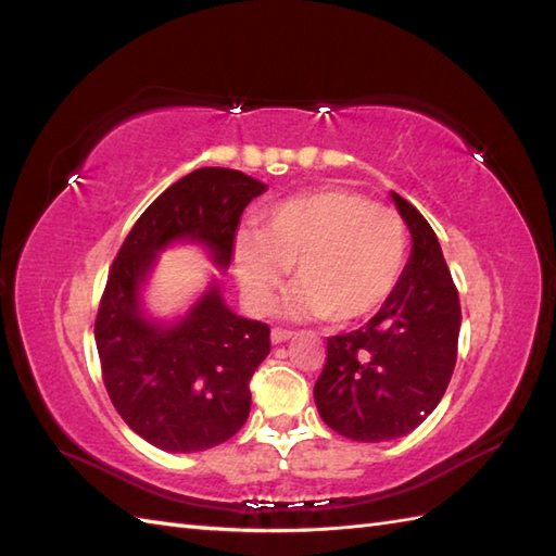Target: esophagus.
Masks as SVG:
<instances>
[{"label": "esophagus", "mask_w": 556, "mask_h": 556, "mask_svg": "<svg viewBox=\"0 0 556 556\" xmlns=\"http://www.w3.org/2000/svg\"><path fill=\"white\" fill-rule=\"evenodd\" d=\"M271 344H281V341H287L293 337V332H289V329H281V327H275L271 329Z\"/></svg>", "instance_id": "obj_1"}]
</instances>
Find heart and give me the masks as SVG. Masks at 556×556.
Wrapping results in <instances>:
<instances>
[{"label": "heart", "instance_id": "1", "mask_svg": "<svg viewBox=\"0 0 556 556\" xmlns=\"http://www.w3.org/2000/svg\"><path fill=\"white\" fill-rule=\"evenodd\" d=\"M406 248V224L396 210L346 188H320L281 200L260 219L257 233L239 236L236 275L248 305L265 313L289 265H296L289 311L353 325L392 296Z\"/></svg>", "mask_w": 556, "mask_h": 556}]
</instances>
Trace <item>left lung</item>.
Wrapping results in <instances>:
<instances>
[{
  "mask_svg": "<svg viewBox=\"0 0 556 556\" xmlns=\"http://www.w3.org/2000/svg\"><path fill=\"white\" fill-rule=\"evenodd\" d=\"M413 251L387 303L361 329L327 339L315 404L334 432L356 442L408 434L452 380L460 303L440 241L408 200L392 193Z\"/></svg>",
  "mask_w": 556,
  "mask_h": 556,
  "instance_id": "1",
  "label": "left lung"
}]
</instances>
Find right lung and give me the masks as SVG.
<instances>
[{
	"instance_id": "obj_1",
	"label": "right lung",
	"mask_w": 556,
	"mask_h": 556,
	"mask_svg": "<svg viewBox=\"0 0 556 556\" xmlns=\"http://www.w3.org/2000/svg\"><path fill=\"white\" fill-rule=\"evenodd\" d=\"M263 191L236 169L186 174L152 200L110 267L96 317L102 382L128 428L164 452H203L243 428L269 327L233 315L217 287L179 325L160 327L140 313L138 289L155 253L179 239L205 243L227 267L243 210Z\"/></svg>"
}]
</instances>
